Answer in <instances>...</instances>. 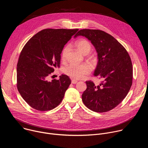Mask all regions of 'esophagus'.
<instances>
[{"label": "esophagus", "mask_w": 148, "mask_h": 148, "mask_svg": "<svg viewBox=\"0 0 148 148\" xmlns=\"http://www.w3.org/2000/svg\"><path fill=\"white\" fill-rule=\"evenodd\" d=\"M77 82V80H76V79H72L71 80V83L73 84H75Z\"/></svg>", "instance_id": "34e87169"}]
</instances>
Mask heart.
Returning a JSON list of instances; mask_svg holds the SVG:
<instances>
[{
	"instance_id": "b5f03b06",
	"label": "heart",
	"mask_w": 148,
	"mask_h": 148,
	"mask_svg": "<svg viewBox=\"0 0 148 148\" xmlns=\"http://www.w3.org/2000/svg\"><path fill=\"white\" fill-rule=\"evenodd\" d=\"M75 47L83 55H87L91 50V44L89 41L85 39H81L77 41V43H75ZM68 51L69 48L67 47L63 50L62 53V59L66 58ZM90 60L92 63H95L96 62V60L93 57H91ZM90 71L91 70L89 66L85 64H71L67 66L64 69V73L73 79L83 78L87 75L90 74Z\"/></svg>"
}]
</instances>
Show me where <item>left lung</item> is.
Masks as SVG:
<instances>
[{
	"instance_id": "left-lung-1",
	"label": "left lung",
	"mask_w": 148,
	"mask_h": 148,
	"mask_svg": "<svg viewBox=\"0 0 148 148\" xmlns=\"http://www.w3.org/2000/svg\"><path fill=\"white\" fill-rule=\"evenodd\" d=\"M84 36L91 41L97 53L98 62L94 75L103 79L99 85L86 81L82 100L97 112L109 111L128 94L132 84L133 69L126 49L112 36L99 30L82 29L74 36Z\"/></svg>"
}]
</instances>
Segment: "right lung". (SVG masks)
Here are the masks:
<instances>
[{
    "mask_svg": "<svg viewBox=\"0 0 148 148\" xmlns=\"http://www.w3.org/2000/svg\"><path fill=\"white\" fill-rule=\"evenodd\" d=\"M78 30L45 29L33 36L21 51L17 66V87L23 99L33 108L45 111L54 109L64 98L71 80L62 74L48 80L60 67L64 45Z\"/></svg>",
    "mask_w": 148,
    "mask_h": 148,
    "instance_id": "1",
    "label": "right lung"
}]
</instances>
